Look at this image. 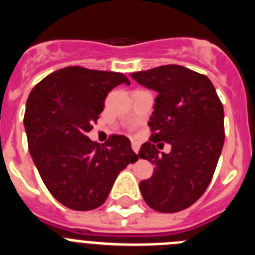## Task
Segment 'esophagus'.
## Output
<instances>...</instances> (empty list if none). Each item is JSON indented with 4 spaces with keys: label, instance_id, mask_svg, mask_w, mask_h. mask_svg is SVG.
I'll list each match as a JSON object with an SVG mask.
<instances>
[{
    "label": "esophagus",
    "instance_id": "obj_1",
    "mask_svg": "<svg viewBox=\"0 0 255 255\" xmlns=\"http://www.w3.org/2000/svg\"><path fill=\"white\" fill-rule=\"evenodd\" d=\"M131 148H132V150H134V152L136 153V154H138L139 148H140V145H139V143H136V141H132V143H131Z\"/></svg>",
    "mask_w": 255,
    "mask_h": 255
}]
</instances>
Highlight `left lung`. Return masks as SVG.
Listing matches in <instances>:
<instances>
[{
    "label": "left lung",
    "instance_id": "left-lung-1",
    "mask_svg": "<svg viewBox=\"0 0 255 255\" xmlns=\"http://www.w3.org/2000/svg\"><path fill=\"white\" fill-rule=\"evenodd\" d=\"M158 93L148 126L149 141L139 150L154 164V173L139 184L143 199L154 211L175 213L188 208L208 188L225 141L224 107L206 75L179 65L130 74ZM171 152L159 154L163 141Z\"/></svg>",
    "mask_w": 255,
    "mask_h": 255
}]
</instances>
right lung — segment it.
<instances>
[{
	"label": "right lung",
	"mask_w": 255,
	"mask_h": 255,
	"mask_svg": "<svg viewBox=\"0 0 255 255\" xmlns=\"http://www.w3.org/2000/svg\"><path fill=\"white\" fill-rule=\"evenodd\" d=\"M120 84L130 85L120 73L69 66L49 74L29 94V152L49 193L67 208L102 206L117 175L138 161L124 135H111L102 145L88 138L108 92Z\"/></svg>",
	"instance_id": "add662e5"
}]
</instances>
